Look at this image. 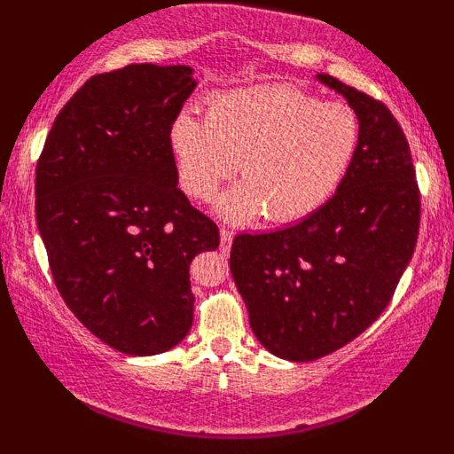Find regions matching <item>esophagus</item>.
I'll list each match as a JSON object with an SVG mask.
<instances>
[{"mask_svg":"<svg viewBox=\"0 0 454 454\" xmlns=\"http://www.w3.org/2000/svg\"><path fill=\"white\" fill-rule=\"evenodd\" d=\"M231 241H233V231H227V229H221V250H223V252L231 250Z\"/></svg>","mask_w":454,"mask_h":454,"instance_id":"34e87169","label":"esophagus"}]
</instances>
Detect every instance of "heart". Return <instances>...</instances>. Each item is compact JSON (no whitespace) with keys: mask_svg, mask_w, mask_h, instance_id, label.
<instances>
[{"mask_svg":"<svg viewBox=\"0 0 454 454\" xmlns=\"http://www.w3.org/2000/svg\"><path fill=\"white\" fill-rule=\"evenodd\" d=\"M362 140V121L345 103H322L294 86L216 95L207 120L182 111L169 128L177 184L208 202L239 165L241 182L221 196L223 219H308L337 196Z\"/></svg>","mask_w":454,"mask_h":454,"instance_id":"1","label":"heart"}]
</instances>
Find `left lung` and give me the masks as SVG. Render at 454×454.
Segmentation results:
<instances>
[{"instance_id": "1", "label": "left lung", "mask_w": 454, "mask_h": 454, "mask_svg": "<svg viewBox=\"0 0 454 454\" xmlns=\"http://www.w3.org/2000/svg\"><path fill=\"white\" fill-rule=\"evenodd\" d=\"M316 78L362 121L349 176L308 219L238 235L229 260L254 334L289 362L325 357L362 334L388 306L419 231V188L399 121L365 92Z\"/></svg>"}]
</instances>
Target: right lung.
Instances as JSON below:
<instances>
[{"instance_id": "obj_1", "label": "right lung", "mask_w": 454, "mask_h": 454, "mask_svg": "<svg viewBox=\"0 0 454 454\" xmlns=\"http://www.w3.org/2000/svg\"><path fill=\"white\" fill-rule=\"evenodd\" d=\"M192 72L132 64L92 76L55 117L36 163V225L58 291L128 356H157L188 334L190 262L219 247V227L177 188L169 146Z\"/></svg>"}]
</instances>
